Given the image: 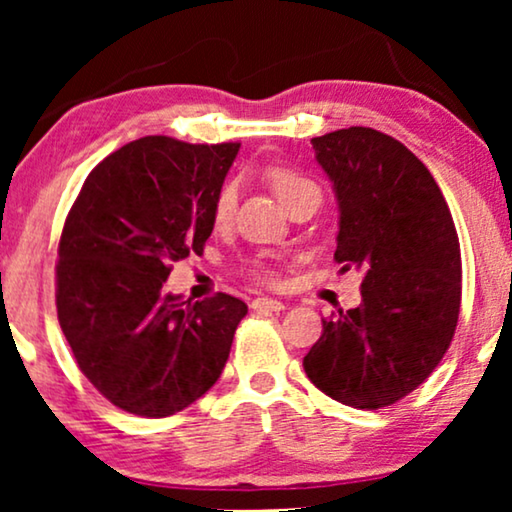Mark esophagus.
Wrapping results in <instances>:
<instances>
[{"instance_id": "obj_1", "label": "esophagus", "mask_w": 512, "mask_h": 512, "mask_svg": "<svg viewBox=\"0 0 512 512\" xmlns=\"http://www.w3.org/2000/svg\"><path fill=\"white\" fill-rule=\"evenodd\" d=\"M251 307H254L256 312H282L284 303H282V300H277V298L261 296V298H256L254 303H251Z\"/></svg>"}]
</instances>
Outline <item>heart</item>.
Segmentation results:
<instances>
[{
    "label": "heart",
    "instance_id": "heart-1",
    "mask_svg": "<svg viewBox=\"0 0 512 512\" xmlns=\"http://www.w3.org/2000/svg\"><path fill=\"white\" fill-rule=\"evenodd\" d=\"M265 177H268L272 191L277 193V198L284 202V207H289L291 202H296L298 198H305V195H319L321 198L317 181H312L307 174L296 170V167L272 165L268 167V172H265ZM235 205H237V181L228 179L226 184L219 188V193H216L214 205H212V219L216 226H226V223L233 219ZM254 275L258 279H263V282H270L272 279V275L263 268V265H258Z\"/></svg>",
    "mask_w": 512,
    "mask_h": 512
}]
</instances>
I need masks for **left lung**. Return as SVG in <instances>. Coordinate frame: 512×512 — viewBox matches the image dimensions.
Masks as SVG:
<instances>
[{
    "instance_id": "obj_1",
    "label": "left lung",
    "mask_w": 512,
    "mask_h": 512,
    "mask_svg": "<svg viewBox=\"0 0 512 512\" xmlns=\"http://www.w3.org/2000/svg\"><path fill=\"white\" fill-rule=\"evenodd\" d=\"M333 181L335 263L361 270V305L324 319L303 359L333 401L377 410L401 401L450 347L461 305V251L436 179L398 139L347 128L312 139Z\"/></svg>"
}]
</instances>
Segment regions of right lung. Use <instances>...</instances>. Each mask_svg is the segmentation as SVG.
Instances as JSON below:
<instances>
[{"instance_id":"right-lung-1","label":"right lung","mask_w":512,"mask_h":512,"mask_svg":"<svg viewBox=\"0 0 512 512\" xmlns=\"http://www.w3.org/2000/svg\"><path fill=\"white\" fill-rule=\"evenodd\" d=\"M237 142L142 137L88 174L62 228L55 305L90 384L116 408L170 417L207 394L247 305L165 293L172 263L202 254Z\"/></svg>"}]
</instances>
